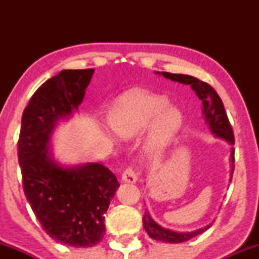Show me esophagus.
<instances>
[{"label": "esophagus", "instance_id": "esophagus-1", "mask_svg": "<svg viewBox=\"0 0 259 259\" xmlns=\"http://www.w3.org/2000/svg\"><path fill=\"white\" fill-rule=\"evenodd\" d=\"M121 180L124 181V183H136L138 181V175H136L135 170H134L133 168H126L125 170L123 171V174H121Z\"/></svg>", "mask_w": 259, "mask_h": 259}]
</instances>
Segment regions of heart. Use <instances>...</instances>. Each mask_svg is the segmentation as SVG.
Returning a JSON list of instances; mask_svg holds the SVG:
<instances>
[{
    "label": "heart",
    "mask_w": 259,
    "mask_h": 259,
    "mask_svg": "<svg viewBox=\"0 0 259 259\" xmlns=\"http://www.w3.org/2000/svg\"><path fill=\"white\" fill-rule=\"evenodd\" d=\"M159 95L132 90L115 100L108 113V124L118 136L133 140L150 126L146 140L148 156H158L179 132L183 114Z\"/></svg>",
    "instance_id": "heart-1"
}]
</instances>
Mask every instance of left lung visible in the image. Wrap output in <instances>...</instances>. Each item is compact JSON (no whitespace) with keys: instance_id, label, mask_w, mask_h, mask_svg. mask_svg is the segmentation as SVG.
Returning <instances> with one entry per match:
<instances>
[{"instance_id":"obj_1","label":"left lung","mask_w":259,"mask_h":259,"mask_svg":"<svg viewBox=\"0 0 259 259\" xmlns=\"http://www.w3.org/2000/svg\"><path fill=\"white\" fill-rule=\"evenodd\" d=\"M157 74H162L164 78H167L171 81H178L180 84L184 85H190L192 90L195 91V94L197 95V97L202 101V113H203L204 117V123L207 124L209 127L210 133L215 136V138L223 139L228 142V144L234 145V133L233 127H231L230 123H229L228 115L225 113L224 105H223L221 97L218 96L214 89L210 85H208L207 82L201 81L197 78L194 76L185 75V74H171L167 72H162ZM234 147H231V153H230V181L233 178L234 173ZM142 223H144L145 230L147 231V234L150 235V237L157 240V241H163V242H169V243H179V242H185L187 240L192 239V237L197 236L206 231L207 229L210 228L212 223L208 224L207 227L197 229L194 231H187V233H179V231L170 230V229H165L160 227L159 224H157L153 221L152 217L150 215V213L145 212L144 218H142Z\"/></svg>"}]
</instances>
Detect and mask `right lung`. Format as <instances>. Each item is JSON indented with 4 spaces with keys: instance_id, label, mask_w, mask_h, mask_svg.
Returning a JSON list of instances; mask_svg holds the SVG:
<instances>
[{
    "instance_id": "obj_1",
    "label": "right lung",
    "mask_w": 259,
    "mask_h": 259,
    "mask_svg": "<svg viewBox=\"0 0 259 259\" xmlns=\"http://www.w3.org/2000/svg\"><path fill=\"white\" fill-rule=\"evenodd\" d=\"M94 69L62 70L44 82L23 112L18 160L23 189L34 214L52 239L91 247L105 234V213L119 187L100 163L65 167L53 158L52 134L78 111Z\"/></svg>"
}]
</instances>
